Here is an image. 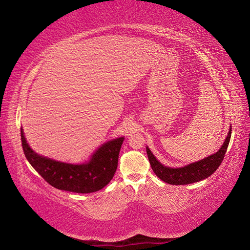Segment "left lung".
<instances>
[{"label":"left lung","instance_id":"left-lung-1","mask_svg":"<svg viewBox=\"0 0 250 250\" xmlns=\"http://www.w3.org/2000/svg\"><path fill=\"white\" fill-rule=\"evenodd\" d=\"M231 135V125L229 126V131L225 139V141L216 153L206 156L205 159H202L196 162L189 163L188 166L181 167H170L164 166L160 161L155 158L152 151L146 146V154L149 158L151 167L155 175L160 180L166 182L167 184L172 185H185L192 184L195 182H200L207 179L213 173L217 170L218 167L221 166L222 161L225 155L228 145H229Z\"/></svg>","mask_w":250,"mask_h":250}]
</instances>
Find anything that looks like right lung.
<instances>
[{"label":"right lung","mask_w":250,"mask_h":250,"mask_svg":"<svg viewBox=\"0 0 250 250\" xmlns=\"http://www.w3.org/2000/svg\"><path fill=\"white\" fill-rule=\"evenodd\" d=\"M21 138L29 164L48 184L62 191L83 194L99 191L112 180L125 140V137H119L104 142L86 162L73 164L36 153L27 143L23 129H21Z\"/></svg>","instance_id":"right-lung-1"}]
</instances>
